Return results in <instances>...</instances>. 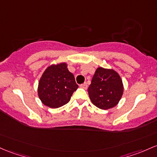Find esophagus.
<instances>
[{
	"label": "esophagus",
	"instance_id": "34e87169",
	"mask_svg": "<svg viewBox=\"0 0 157 157\" xmlns=\"http://www.w3.org/2000/svg\"><path fill=\"white\" fill-rule=\"evenodd\" d=\"M80 87L82 88V89H86L88 88V85H87L86 82H84V83H82V84H81V85H80Z\"/></svg>",
	"mask_w": 157,
	"mask_h": 157
}]
</instances>
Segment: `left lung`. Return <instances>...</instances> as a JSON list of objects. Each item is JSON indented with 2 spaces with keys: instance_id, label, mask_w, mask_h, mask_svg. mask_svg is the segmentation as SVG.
<instances>
[{
  "instance_id": "left-lung-1",
  "label": "left lung",
  "mask_w": 157,
  "mask_h": 157,
  "mask_svg": "<svg viewBox=\"0 0 157 157\" xmlns=\"http://www.w3.org/2000/svg\"><path fill=\"white\" fill-rule=\"evenodd\" d=\"M124 87L120 76L113 69L98 68L88 89L92 104L101 109H108L118 104Z\"/></svg>"
}]
</instances>
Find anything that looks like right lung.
<instances>
[{
    "label": "right lung",
    "mask_w": 157,
    "mask_h": 157,
    "mask_svg": "<svg viewBox=\"0 0 157 157\" xmlns=\"http://www.w3.org/2000/svg\"><path fill=\"white\" fill-rule=\"evenodd\" d=\"M77 88L75 76L63 63L51 65L44 71L39 82L38 94L45 106L56 109L69 102Z\"/></svg>",
    "instance_id": "add662e5"
}]
</instances>
